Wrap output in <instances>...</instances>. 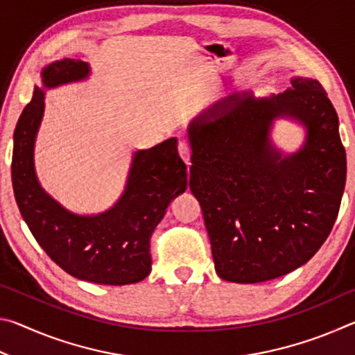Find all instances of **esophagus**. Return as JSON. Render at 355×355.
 <instances>
[{
	"label": "esophagus",
	"instance_id": "1",
	"mask_svg": "<svg viewBox=\"0 0 355 355\" xmlns=\"http://www.w3.org/2000/svg\"><path fill=\"white\" fill-rule=\"evenodd\" d=\"M178 153H180V156H182L183 158V161L186 164H191V153H192V147H191V144L188 142V141H180L178 142Z\"/></svg>",
	"mask_w": 355,
	"mask_h": 355
}]
</instances>
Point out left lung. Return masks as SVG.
I'll list each match as a JSON object with an SVG mask.
<instances>
[{
	"mask_svg": "<svg viewBox=\"0 0 355 355\" xmlns=\"http://www.w3.org/2000/svg\"><path fill=\"white\" fill-rule=\"evenodd\" d=\"M279 115L308 127L299 154L282 160L267 131ZM189 188L211 243L216 272L258 284L294 271L326 241L346 183L338 116L321 83L296 78L272 98L232 95L189 125Z\"/></svg>",
	"mask_w": 355,
	"mask_h": 355,
	"instance_id": "left-lung-1",
	"label": "left lung"
}]
</instances>
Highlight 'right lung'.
<instances>
[{"instance_id":"add662e5","label":"right lung","mask_w":355,"mask_h":355,"mask_svg":"<svg viewBox=\"0 0 355 355\" xmlns=\"http://www.w3.org/2000/svg\"><path fill=\"white\" fill-rule=\"evenodd\" d=\"M89 65L65 58L44 70L46 87L86 78ZM44 114V92L34 89L14 133L12 186L23 219L46 255L73 277L101 285H128L152 271L150 238L173 197L188 186L177 139L133 158L127 188L106 213L76 216L46 196L35 178L33 147Z\"/></svg>"}]
</instances>
